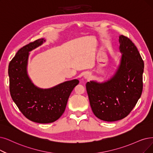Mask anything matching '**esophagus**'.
<instances>
[{"label": "esophagus", "instance_id": "obj_1", "mask_svg": "<svg viewBox=\"0 0 153 153\" xmlns=\"http://www.w3.org/2000/svg\"><path fill=\"white\" fill-rule=\"evenodd\" d=\"M90 77H91V74H90V73H86V74H85V76H84V78L85 79H87V80H89V79L90 78Z\"/></svg>", "mask_w": 153, "mask_h": 153}]
</instances>
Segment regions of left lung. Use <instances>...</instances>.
<instances>
[{"instance_id":"left-lung-1","label":"left lung","mask_w":153,"mask_h":153,"mask_svg":"<svg viewBox=\"0 0 153 153\" xmlns=\"http://www.w3.org/2000/svg\"><path fill=\"white\" fill-rule=\"evenodd\" d=\"M122 54L117 71L108 80L86 84L91 110L100 120L114 122L129 114L141 96L144 62L132 41L119 36Z\"/></svg>"}]
</instances>
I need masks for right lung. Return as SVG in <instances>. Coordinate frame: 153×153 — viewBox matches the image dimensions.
Segmentation results:
<instances>
[{
	"label": "right lung",
	"mask_w": 153,
	"mask_h": 153,
	"mask_svg": "<svg viewBox=\"0 0 153 153\" xmlns=\"http://www.w3.org/2000/svg\"><path fill=\"white\" fill-rule=\"evenodd\" d=\"M46 40H36L18 51L9 65L10 94L20 111L29 120L41 124L51 123L62 115L76 79L65 82L50 88H40L30 80L27 71L29 51Z\"/></svg>",
	"instance_id": "1"
}]
</instances>
